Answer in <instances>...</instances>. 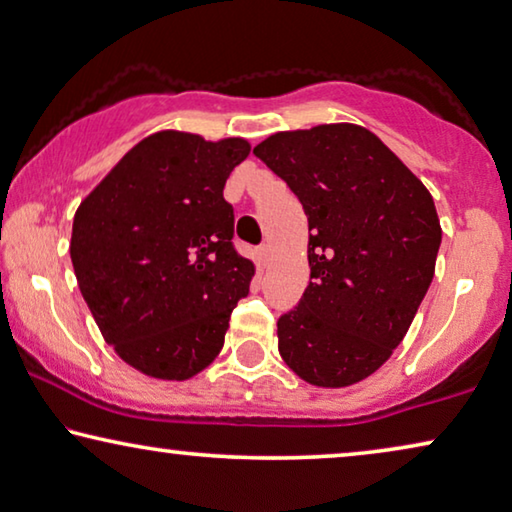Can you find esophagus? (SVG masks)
I'll use <instances>...</instances> for the list:
<instances>
[{"label":"esophagus","instance_id":"34e87169","mask_svg":"<svg viewBox=\"0 0 512 512\" xmlns=\"http://www.w3.org/2000/svg\"><path fill=\"white\" fill-rule=\"evenodd\" d=\"M259 262H262V266L271 262V243H262L259 246Z\"/></svg>","mask_w":512,"mask_h":512}]
</instances>
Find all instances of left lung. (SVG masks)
Here are the masks:
<instances>
[{"label": "left lung", "mask_w": 512, "mask_h": 512, "mask_svg": "<svg viewBox=\"0 0 512 512\" xmlns=\"http://www.w3.org/2000/svg\"><path fill=\"white\" fill-rule=\"evenodd\" d=\"M253 154L299 197L310 230V285L278 319L282 361L312 386H352L391 358L430 287L432 195L363 126L276 133Z\"/></svg>", "instance_id": "8db88e82"}]
</instances>
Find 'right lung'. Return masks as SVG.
<instances>
[{"label": "right lung", "instance_id": "right-lung-1", "mask_svg": "<svg viewBox=\"0 0 512 512\" xmlns=\"http://www.w3.org/2000/svg\"><path fill=\"white\" fill-rule=\"evenodd\" d=\"M250 144L160 131L137 142L82 200L71 262L91 315L128 365L195 377L220 354L255 266L234 250L223 188Z\"/></svg>", "mask_w": 512, "mask_h": 512}]
</instances>
